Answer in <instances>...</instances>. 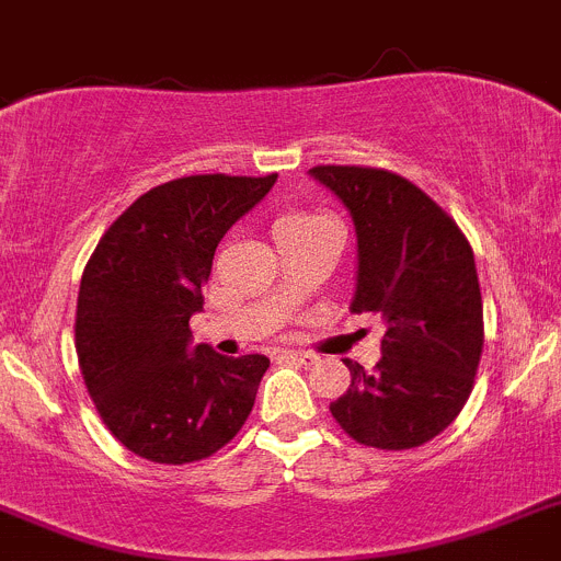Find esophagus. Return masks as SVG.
Wrapping results in <instances>:
<instances>
[{
  "instance_id": "1",
  "label": "esophagus",
  "mask_w": 561,
  "mask_h": 561,
  "mask_svg": "<svg viewBox=\"0 0 561 561\" xmlns=\"http://www.w3.org/2000/svg\"><path fill=\"white\" fill-rule=\"evenodd\" d=\"M276 360H299V363H305V366H310V363H316L318 357H316V355H310V352L282 350V352H276Z\"/></svg>"
}]
</instances>
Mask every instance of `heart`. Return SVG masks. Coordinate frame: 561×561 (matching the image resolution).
Returning <instances> with one entry per match:
<instances>
[{"label":"heart","mask_w":561,"mask_h":561,"mask_svg":"<svg viewBox=\"0 0 561 561\" xmlns=\"http://www.w3.org/2000/svg\"><path fill=\"white\" fill-rule=\"evenodd\" d=\"M327 218L321 215H312V211H285L279 215L274 224V237L276 234H287V231H301V229H310V226L324 224Z\"/></svg>","instance_id":"b5f03b06"}]
</instances>
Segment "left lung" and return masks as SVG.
Masks as SVG:
<instances>
[{"mask_svg":"<svg viewBox=\"0 0 561 561\" xmlns=\"http://www.w3.org/2000/svg\"><path fill=\"white\" fill-rule=\"evenodd\" d=\"M310 175L337 195L357 234L352 312L386 324L375 371L343 360L350 391L337 425L377 450H411L461 413L483 350L476 256L456 220L408 179L377 168L321 164Z\"/></svg>","mask_w":561,"mask_h":561,"instance_id":"8db88e82","label":"left lung"}]
</instances>
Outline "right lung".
Here are the masks:
<instances>
[{"instance_id": "obj_1", "label": "right lung", "mask_w": 561, "mask_h": 561, "mask_svg": "<svg viewBox=\"0 0 561 561\" xmlns=\"http://www.w3.org/2000/svg\"><path fill=\"white\" fill-rule=\"evenodd\" d=\"M274 184L276 173H215L153 186L108 226L85 265L75 316L80 375L111 436L139 458H209L254 408L268 357L193 346L190 318L204 310L224 234Z\"/></svg>"}]
</instances>
